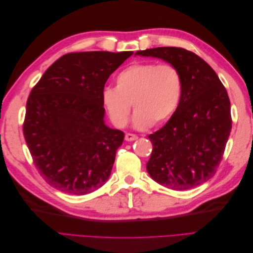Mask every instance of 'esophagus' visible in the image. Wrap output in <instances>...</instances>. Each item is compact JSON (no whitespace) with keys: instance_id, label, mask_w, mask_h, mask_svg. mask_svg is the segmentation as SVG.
I'll return each mask as SVG.
<instances>
[{"instance_id":"34e87169","label":"esophagus","mask_w":253,"mask_h":253,"mask_svg":"<svg viewBox=\"0 0 253 253\" xmlns=\"http://www.w3.org/2000/svg\"><path fill=\"white\" fill-rule=\"evenodd\" d=\"M137 138H138V137H137L135 134H131V133H126V137H125V139H126V141H134V140H136Z\"/></svg>"}]
</instances>
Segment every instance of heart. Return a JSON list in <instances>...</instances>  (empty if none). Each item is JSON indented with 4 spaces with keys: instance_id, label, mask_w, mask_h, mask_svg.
Instances as JSON below:
<instances>
[{
    "instance_id": "b5f03b06",
    "label": "heart",
    "mask_w": 253,
    "mask_h": 253,
    "mask_svg": "<svg viewBox=\"0 0 253 253\" xmlns=\"http://www.w3.org/2000/svg\"><path fill=\"white\" fill-rule=\"evenodd\" d=\"M181 96V77L169 63H136L126 67L116 78V88L105 87L102 103L113 125L126 126L135 111L134 125L139 128L159 126L176 111Z\"/></svg>"
}]
</instances>
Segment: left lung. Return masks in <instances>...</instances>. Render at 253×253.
Wrapping results in <instances>:
<instances>
[{
    "label": "left lung",
    "instance_id": "8db88e82",
    "mask_svg": "<svg viewBox=\"0 0 253 253\" xmlns=\"http://www.w3.org/2000/svg\"><path fill=\"white\" fill-rule=\"evenodd\" d=\"M177 68L181 96L169 121L149 135L153 151L147 164L151 177L177 191L195 188L216 173L232 127L228 93L212 67L181 47L138 50Z\"/></svg>",
    "mask_w": 253,
    "mask_h": 253
}]
</instances>
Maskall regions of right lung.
<instances>
[{
  "label": "right lung",
  "mask_w": 253,
  "mask_h": 253,
  "mask_svg": "<svg viewBox=\"0 0 253 253\" xmlns=\"http://www.w3.org/2000/svg\"><path fill=\"white\" fill-rule=\"evenodd\" d=\"M133 53H66L30 91L23 134L38 172L61 192L84 195L109 179L125 134L104 125L102 91Z\"/></svg>",
  "instance_id": "add662e5"
}]
</instances>
